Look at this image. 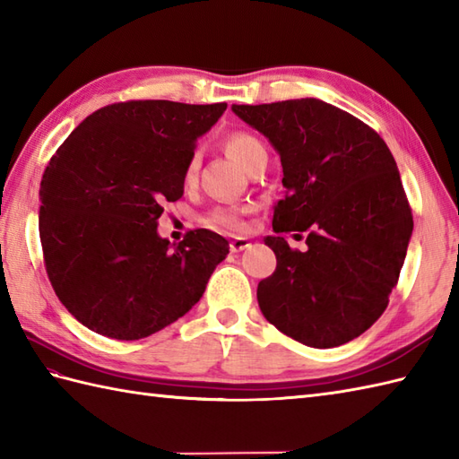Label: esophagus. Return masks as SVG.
<instances>
[{
	"mask_svg": "<svg viewBox=\"0 0 459 459\" xmlns=\"http://www.w3.org/2000/svg\"><path fill=\"white\" fill-rule=\"evenodd\" d=\"M249 246H251V241H249L247 238H233V239L230 241L231 253H239V251H243V249H247Z\"/></svg>",
	"mask_w": 459,
	"mask_h": 459,
	"instance_id": "34e87169",
	"label": "esophagus"
}]
</instances>
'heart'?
<instances>
[{
    "mask_svg": "<svg viewBox=\"0 0 459 459\" xmlns=\"http://www.w3.org/2000/svg\"><path fill=\"white\" fill-rule=\"evenodd\" d=\"M223 145H226L228 155L233 160H238L239 165L246 167L247 170L255 165V162L267 160V147H264V143L257 135L249 134V131H241V129L231 131ZM198 169H200V155L198 152H192L186 160L185 170H182V182H185L186 186H192L196 182ZM246 212L247 208H238V206L216 208L204 218V223L212 230L239 231L243 230V213Z\"/></svg>",
    "mask_w": 459,
    "mask_h": 459,
    "instance_id": "b5f03b06",
    "label": "heart"
}]
</instances>
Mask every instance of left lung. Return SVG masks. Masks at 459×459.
<instances>
[{"label": "left lung", "mask_w": 459, "mask_h": 459, "mask_svg": "<svg viewBox=\"0 0 459 459\" xmlns=\"http://www.w3.org/2000/svg\"><path fill=\"white\" fill-rule=\"evenodd\" d=\"M231 109L279 151L287 188L273 212L277 236L264 238L277 269L257 287L263 316L310 348L351 342L381 318L412 236L389 147L361 119L316 98ZM289 230L307 231V252L278 236Z\"/></svg>", "instance_id": "1"}]
</instances>
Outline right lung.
I'll return each mask as SVG.
<instances>
[{
	"mask_svg": "<svg viewBox=\"0 0 459 459\" xmlns=\"http://www.w3.org/2000/svg\"><path fill=\"white\" fill-rule=\"evenodd\" d=\"M228 104L129 100L88 116L48 160L40 180L39 236L58 300L91 332L141 340L202 299L230 243L190 230L159 238L167 202L185 192L196 139Z\"/></svg>",
	"mask_w": 459,
	"mask_h": 459,
	"instance_id": "obj_1",
	"label": "right lung"
}]
</instances>
